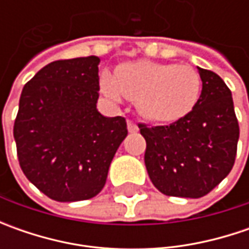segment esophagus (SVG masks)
Instances as JSON below:
<instances>
[{
  "label": "esophagus",
  "instance_id": "1",
  "mask_svg": "<svg viewBox=\"0 0 249 249\" xmlns=\"http://www.w3.org/2000/svg\"><path fill=\"white\" fill-rule=\"evenodd\" d=\"M127 129H129L130 133H136V131H139V126L134 120L127 119Z\"/></svg>",
  "mask_w": 249,
  "mask_h": 249
}]
</instances>
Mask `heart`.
Instances as JSON below:
<instances>
[{"mask_svg": "<svg viewBox=\"0 0 249 249\" xmlns=\"http://www.w3.org/2000/svg\"><path fill=\"white\" fill-rule=\"evenodd\" d=\"M101 87L113 100L137 101L140 112L149 120L172 123L194 108L201 79L186 65L136 61L118 66L113 77L104 73Z\"/></svg>", "mask_w": 249, "mask_h": 249, "instance_id": "b5f03b06", "label": "heart"}]
</instances>
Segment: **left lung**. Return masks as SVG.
Wrapping results in <instances>:
<instances>
[{
  "label": "left lung",
  "mask_w": 249,
  "mask_h": 249,
  "mask_svg": "<svg viewBox=\"0 0 249 249\" xmlns=\"http://www.w3.org/2000/svg\"><path fill=\"white\" fill-rule=\"evenodd\" d=\"M198 73L202 91L184 118L169 126L139 124L148 176L165 196L201 198L234 165L240 127L231 91L215 72L198 68Z\"/></svg>",
  "instance_id": "left-lung-1"
}]
</instances>
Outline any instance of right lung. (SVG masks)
Instances as JSON below:
<instances>
[{"label": "right lung", "mask_w": 249, "mask_h": 249, "mask_svg": "<svg viewBox=\"0 0 249 249\" xmlns=\"http://www.w3.org/2000/svg\"><path fill=\"white\" fill-rule=\"evenodd\" d=\"M98 56L53 61L24 84L14 124L19 165L59 202L95 196L127 136L126 119L97 109Z\"/></svg>", "instance_id": "1"}]
</instances>
